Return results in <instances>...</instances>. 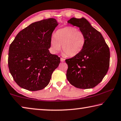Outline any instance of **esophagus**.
<instances>
[{
  "instance_id": "1",
  "label": "esophagus",
  "mask_w": 121,
  "mask_h": 121,
  "mask_svg": "<svg viewBox=\"0 0 121 121\" xmlns=\"http://www.w3.org/2000/svg\"><path fill=\"white\" fill-rule=\"evenodd\" d=\"M60 60H61V62H64L65 60V59L62 58H60Z\"/></svg>"
}]
</instances>
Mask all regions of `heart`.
Here are the masks:
<instances>
[{"instance_id": "1", "label": "heart", "mask_w": 121, "mask_h": 121, "mask_svg": "<svg viewBox=\"0 0 121 121\" xmlns=\"http://www.w3.org/2000/svg\"><path fill=\"white\" fill-rule=\"evenodd\" d=\"M85 37L83 32L74 26H65L57 30L51 39V48L56 52L62 49L65 54L72 57L81 52L84 48Z\"/></svg>"}]
</instances>
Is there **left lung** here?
I'll use <instances>...</instances> for the list:
<instances>
[{
  "label": "left lung",
  "instance_id": "obj_1",
  "mask_svg": "<svg viewBox=\"0 0 121 121\" xmlns=\"http://www.w3.org/2000/svg\"><path fill=\"white\" fill-rule=\"evenodd\" d=\"M68 22L79 28L84 34L85 42L80 53L65 59L68 65L67 78L76 87L93 88L101 82L109 69V47L101 33L84 18L73 17Z\"/></svg>",
  "mask_w": 121,
  "mask_h": 121
}]
</instances>
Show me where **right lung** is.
I'll list each match as a JSON object with an SVG mask.
<instances>
[{"label": "right lung", "instance_id": "obj_1", "mask_svg": "<svg viewBox=\"0 0 121 121\" xmlns=\"http://www.w3.org/2000/svg\"><path fill=\"white\" fill-rule=\"evenodd\" d=\"M58 25L53 18L36 22L20 31L9 48L8 65L14 81L23 89L35 91L50 83L60 58L48 48Z\"/></svg>", "mask_w": 121, "mask_h": 121}]
</instances>
